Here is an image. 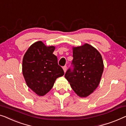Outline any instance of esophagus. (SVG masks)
<instances>
[{"instance_id": "1", "label": "esophagus", "mask_w": 126, "mask_h": 126, "mask_svg": "<svg viewBox=\"0 0 126 126\" xmlns=\"http://www.w3.org/2000/svg\"><path fill=\"white\" fill-rule=\"evenodd\" d=\"M66 69H67V67H66V66H64L63 67V71H64V72L65 73L66 72Z\"/></svg>"}]
</instances>
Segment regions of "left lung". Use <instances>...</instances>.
Wrapping results in <instances>:
<instances>
[{
  "label": "left lung",
  "mask_w": 126,
  "mask_h": 126,
  "mask_svg": "<svg viewBox=\"0 0 126 126\" xmlns=\"http://www.w3.org/2000/svg\"><path fill=\"white\" fill-rule=\"evenodd\" d=\"M73 67L66 71L65 77L78 96L86 97L99 85L104 69L102 57L88 44L73 47Z\"/></svg>",
  "instance_id": "8db88e82"
}]
</instances>
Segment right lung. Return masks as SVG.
<instances>
[{
	"mask_svg": "<svg viewBox=\"0 0 126 126\" xmlns=\"http://www.w3.org/2000/svg\"><path fill=\"white\" fill-rule=\"evenodd\" d=\"M54 46L47 47L41 41L33 44L23 59L22 71L28 86L39 96L48 93L57 78L64 72L57 57L53 54Z\"/></svg>",
	"mask_w": 126,
	"mask_h": 126,
	"instance_id": "add662e5",
	"label": "right lung"
}]
</instances>
